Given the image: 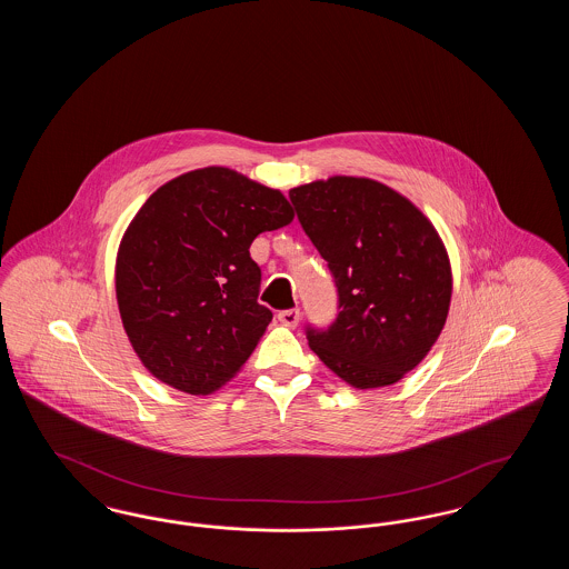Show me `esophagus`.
Returning <instances> with one entry per match:
<instances>
[{
    "label": "esophagus",
    "instance_id": "obj_1",
    "mask_svg": "<svg viewBox=\"0 0 569 569\" xmlns=\"http://www.w3.org/2000/svg\"><path fill=\"white\" fill-rule=\"evenodd\" d=\"M277 320L288 328H295L300 320V309H283L277 313Z\"/></svg>",
    "mask_w": 569,
    "mask_h": 569
}]
</instances>
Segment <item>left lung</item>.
I'll list each match as a JSON object with an SVG mask.
<instances>
[{
	"instance_id": "8db88e82",
	"label": "left lung",
	"mask_w": 569,
	"mask_h": 569,
	"mask_svg": "<svg viewBox=\"0 0 569 569\" xmlns=\"http://www.w3.org/2000/svg\"><path fill=\"white\" fill-rule=\"evenodd\" d=\"M290 200L339 297L332 325L307 326L309 348L353 388L399 381L433 348L450 309L452 271L433 223L362 177L313 181Z\"/></svg>"
}]
</instances>
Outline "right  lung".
<instances>
[{
  "label": "right lung",
  "instance_id": "right-lung-1",
  "mask_svg": "<svg viewBox=\"0 0 569 569\" xmlns=\"http://www.w3.org/2000/svg\"><path fill=\"white\" fill-rule=\"evenodd\" d=\"M295 219L279 190L209 166L153 191L128 226L114 288L128 339L151 376L209 395L239 373L271 309L249 247Z\"/></svg>",
  "mask_w": 569,
  "mask_h": 569
}]
</instances>
